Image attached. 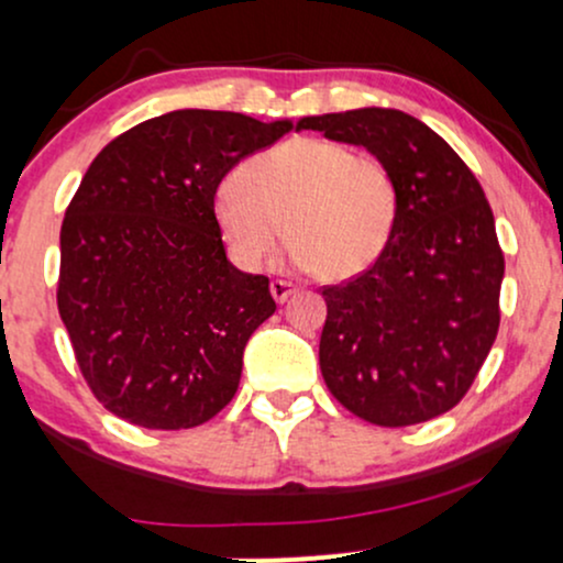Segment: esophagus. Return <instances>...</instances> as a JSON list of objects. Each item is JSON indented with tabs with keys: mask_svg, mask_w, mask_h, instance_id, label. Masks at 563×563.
I'll list each match as a JSON object with an SVG mask.
<instances>
[{
	"mask_svg": "<svg viewBox=\"0 0 563 563\" xmlns=\"http://www.w3.org/2000/svg\"><path fill=\"white\" fill-rule=\"evenodd\" d=\"M269 290H273V299L277 303H283V301H288L290 296H294L299 288H296L294 283H288V280H273V283H269Z\"/></svg>",
	"mask_w": 563,
	"mask_h": 563,
	"instance_id": "obj_1",
	"label": "esophagus"
}]
</instances>
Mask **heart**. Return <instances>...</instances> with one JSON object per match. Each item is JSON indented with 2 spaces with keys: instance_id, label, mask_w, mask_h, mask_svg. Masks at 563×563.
<instances>
[{
  "instance_id": "obj_1",
  "label": "heart",
  "mask_w": 563,
  "mask_h": 563,
  "mask_svg": "<svg viewBox=\"0 0 563 563\" xmlns=\"http://www.w3.org/2000/svg\"><path fill=\"white\" fill-rule=\"evenodd\" d=\"M211 200L217 230L238 267L256 273L283 232L290 260L320 280L363 275L389 245L399 192L389 166L341 142L299 137L254 156Z\"/></svg>"
}]
</instances>
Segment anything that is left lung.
<instances>
[{
  "label": "left lung",
  "instance_id": "obj_1",
  "mask_svg": "<svg viewBox=\"0 0 563 563\" xmlns=\"http://www.w3.org/2000/svg\"><path fill=\"white\" fill-rule=\"evenodd\" d=\"M299 129L365 147L399 192L378 262L322 288V378L367 423L431 421L466 397L500 325L506 262L493 209L461 156L416 115L357 108L307 115Z\"/></svg>",
  "mask_w": 563,
  "mask_h": 563
}]
</instances>
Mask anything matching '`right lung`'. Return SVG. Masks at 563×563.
<instances>
[{
	"label": "right lung",
	"instance_id": "add662e5",
	"mask_svg": "<svg viewBox=\"0 0 563 563\" xmlns=\"http://www.w3.org/2000/svg\"><path fill=\"white\" fill-rule=\"evenodd\" d=\"M290 126L185 108L108 142L84 174L60 228L57 309L113 416L192 429L235 397L243 349L277 307L267 277L228 260L211 200Z\"/></svg>",
	"mask_w": 563,
	"mask_h": 563
}]
</instances>
